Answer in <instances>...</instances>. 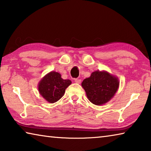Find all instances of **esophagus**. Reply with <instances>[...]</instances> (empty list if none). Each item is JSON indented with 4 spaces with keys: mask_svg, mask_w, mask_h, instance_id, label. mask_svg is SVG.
Listing matches in <instances>:
<instances>
[{
    "mask_svg": "<svg viewBox=\"0 0 151 151\" xmlns=\"http://www.w3.org/2000/svg\"><path fill=\"white\" fill-rule=\"evenodd\" d=\"M75 82L76 83H77V84H81V79H78V78H76L75 80Z\"/></svg>",
    "mask_w": 151,
    "mask_h": 151,
    "instance_id": "obj_1",
    "label": "esophagus"
}]
</instances>
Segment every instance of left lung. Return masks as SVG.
I'll use <instances>...</instances> for the list:
<instances>
[{
  "label": "left lung",
  "instance_id": "obj_1",
  "mask_svg": "<svg viewBox=\"0 0 151 151\" xmlns=\"http://www.w3.org/2000/svg\"><path fill=\"white\" fill-rule=\"evenodd\" d=\"M85 89L86 96L95 105L106 103L118 91V78L105 70H96L81 84Z\"/></svg>",
  "mask_w": 151,
  "mask_h": 151
}]
</instances>
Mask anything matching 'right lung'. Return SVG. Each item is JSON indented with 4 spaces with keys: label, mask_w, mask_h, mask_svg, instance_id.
I'll list each match as a JSON object with an SVG mask.
<instances>
[{
    "label": "right lung",
    "mask_w": 151,
    "mask_h": 151,
    "mask_svg": "<svg viewBox=\"0 0 151 151\" xmlns=\"http://www.w3.org/2000/svg\"><path fill=\"white\" fill-rule=\"evenodd\" d=\"M72 83L69 79L61 78L60 73L55 71L47 74L39 83L38 90L40 95L50 103H54L62 98L66 88Z\"/></svg>",
    "instance_id": "1"
}]
</instances>
